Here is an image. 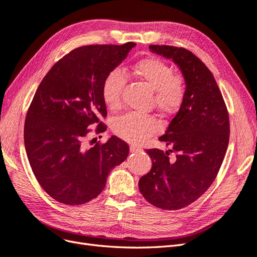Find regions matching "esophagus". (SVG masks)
I'll use <instances>...</instances> for the list:
<instances>
[{
  "label": "esophagus",
  "instance_id": "esophagus-1",
  "mask_svg": "<svg viewBox=\"0 0 257 257\" xmlns=\"http://www.w3.org/2000/svg\"><path fill=\"white\" fill-rule=\"evenodd\" d=\"M130 150H131V152H139V151H141V148L136 145H132L130 147Z\"/></svg>",
  "mask_w": 257,
  "mask_h": 257
}]
</instances>
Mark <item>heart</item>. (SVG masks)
Masks as SVG:
<instances>
[{"instance_id": "heart-1", "label": "heart", "mask_w": 257, "mask_h": 257, "mask_svg": "<svg viewBox=\"0 0 257 257\" xmlns=\"http://www.w3.org/2000/svg\"><path fill=\"white\" fill-rule=\"evenodd\" d=\"M132 71L141 82L154 90V104L165 114H173L183 105L187 86L185 79L174 73V69L165 60L147 57L132 66ZM126 83V75L116 68L106 75L102 86L103 101L110 109L121 106L122 92ZM155 118L138 112H128L113 121L112 130L120 138L131 143H138L158 131Z\"/></svg>"}]
</instances>
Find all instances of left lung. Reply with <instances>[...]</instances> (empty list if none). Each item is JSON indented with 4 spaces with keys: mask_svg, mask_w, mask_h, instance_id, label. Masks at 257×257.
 <instances>
[{
    "mask_svg": "<svg viewBox=\"0 0 257 257\" xmlns=\"http://www.w3.org/2000/svg\"><path fill=\"white\" fill-rule=\"evenodd\" d=\"M149 49L180 67L187 92L158 138L171 149L147 150L152 168L139 180V190L152 205L176 210L198 200L215 181L228 145V111L213 73L192 52L157 44Z\"/></svg>",
    "mask_w": 257,
    "mask_h": 257,
    "instance_id": "obj_1",
    "label": "left lung"
}]
</instances>
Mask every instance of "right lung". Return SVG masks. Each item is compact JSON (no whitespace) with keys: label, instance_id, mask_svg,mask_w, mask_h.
Listing matches in <instances>:
<instances>
[{"label":"right lung","instance_id":"right-lung-1","mask_svg":"<svg viewBox=\"0 0 257 257\" xmlns=\"http://www.w3.org/2000/svg\"><path fill=\"white\" fill-rule=\"evenodd\" d=\"M135 46L76 48L50 69L35 92L24 123L26 154L43 190L63 204L81 205L98 197L109 171L128 155V145L116 136L90 148L87 140L107 127L101 121L107 116L104 78Z\"/></svg>","mask_w":257,"mask_h":257}]
</instances>
